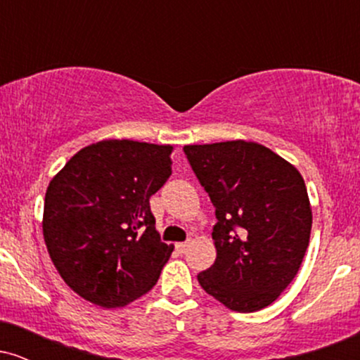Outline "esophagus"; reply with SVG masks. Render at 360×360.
Returning a JSON list of instances; mask_svg holds the SVG:
<instances>
[{"label":"esophagus","mask_w":360,"mask_h":360,"mask_svg":"<svg viewBox=\"0 0 360 360\" xmlns=\"http://www.w3.org/2000/svg\"><path fill=\"white\" fill-rule=\"evenodd\" d=\"M188 245H189V242H179V243H176V249L179 252H186L188 250Z\"/></svg>","instance_id":"esophagus-1"}]
</instances>
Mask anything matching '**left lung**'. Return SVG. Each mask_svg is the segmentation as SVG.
I'll use <instances>...</instances> for the list:
<instances>
[{"mask_svg": "<svg viewBox=\"0 0 360 360\" xmlns=\"http://www.w3.org/2000/svg\"><path fill=\"white\" fill-rule=\"evenodd\" d=\"M214 206L217 259L201 288L238 313L269 307L295 279L311 232V208L298 169L255 142L184 146Z\"/></svg>", "mask_w": 360, "mask_h": 360, "instance_id": "1", "label": "left lung"}]
</instances>
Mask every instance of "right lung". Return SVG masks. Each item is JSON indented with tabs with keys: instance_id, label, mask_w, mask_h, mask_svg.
I'll use <instances>...</instances> for the list:
<instances>
[{
	"instance_id": "obj_1",
	"label": "right lung",
	"mask_w": 360,
	"mask_h": 360,
	"mask_svg": "<svg viewBox=\"0 0 360 360\" xmlns=\"http://www.w3.org/2000/svg\"><path fill=\"white\" fill-rule=\"evenodd\" d=\"M172 146L101 140L81 148L49 184L44 238L72 291L103 308L155 286L174 247L160 240L152 194L171 176Z\"/></svg>"
}]
</instances>
